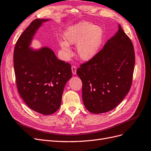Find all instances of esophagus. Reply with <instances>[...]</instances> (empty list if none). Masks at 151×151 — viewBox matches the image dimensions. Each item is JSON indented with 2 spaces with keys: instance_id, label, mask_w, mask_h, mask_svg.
<instances>
[{
  "instance_id": "esophagus-1",
  "label": "esophagus",
  "mask_w": 151,
  "mask_h": 151,
  "mask_svg": "<svg viewBox=\"0 0 151 151\" xmlns=\"http://www.w3.org/2000/svg\"><path fill=\"white\" fill-rule=\"evenodd\" d=\"M71 71H72L73 74V75H76V68L75 66L73 65V66H71Z\"/></svg>"
}]
</instances>
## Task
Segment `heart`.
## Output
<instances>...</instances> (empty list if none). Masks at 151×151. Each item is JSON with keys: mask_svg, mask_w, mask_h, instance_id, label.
Wrapping results in <instances>:
<instances>
[{"mask_svg": "<svg viewBox=\"0 0 151 151\" xmlns=\"http://www.w3.org/2000/svg\"><path fill=\"white\" fill-rule=\"evenodd\" d=\"M64 41L60 42L63 51L70 55L71 50L68 45H76L77 56L80 60L88 61L95 56L101 45L103 30L98 25L83 22L71 27L64 33Z\"/></svg>", "mask_w": 151, "mask_h": 151, "instance_id": "heart-1", "label": "heart"}]
</instances>
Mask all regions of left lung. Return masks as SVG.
Wrapping results in <instances>:
<instances>
[{
  "mask_svg": "<svg viewBox=\"0 0 151 151\" xmlns=\"http://www.w3.org/2000/svg\"><path fill=\"white\" fill-rule=\"evenodd\" d=\"M103 49L80 65L83 103L90 113H106L116 108L129 91L135 65L132 43L120 25Z\"/></svg>",
  "mask_w": 151,
  "mask_h": 151,
  "instance_id": "8db88e82",
  "label": "left lung"
}]
</instances>
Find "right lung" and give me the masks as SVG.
I'll return each instance as SVG.
<instances>
[{
    "label": "right lung",
    "mask_w": 151,
    "mask_h": 151,
    "mask_svg": "<svg viewBox=\"0 0 151 151\" xmlns=\"http://www.w3.org/2000/svg\"><path fill=\"white\" fill-rule=\"evenodd\" d=\"M48 20L37 19L32 22L17 41L14 52L20 95L30 109L44 115L59 109L65 86L72 76L70 64L58 60L51 49L30 48L38 28Z\"/></svg>",
    "instance_id": "add662e5"
}]
</instances>
